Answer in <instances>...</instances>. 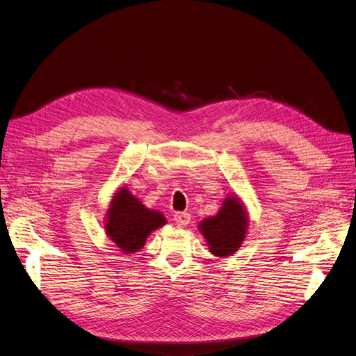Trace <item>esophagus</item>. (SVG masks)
<instances>
[{
    "instance_id": "esophagus-1",
    "label": "esophagus",
    "mask_w": 356,
    "mask_h": 356,
    "mask_svg": "<svg viewBox=\"0 0 356 356\" xmlns=\"http://www.w3.org/2000/svg\"><path fill=\"white\" fill-rule=\"evenodd\" d=\"M174 220L178 226H187L191 220V215L187 211H177L174 215Z\"/></svg>"
}]
</instances>
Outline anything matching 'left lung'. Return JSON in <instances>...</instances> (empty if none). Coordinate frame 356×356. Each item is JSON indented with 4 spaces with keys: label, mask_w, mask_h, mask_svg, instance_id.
<instances>
[{
    "label": "left lung",
    "mask_w": 356,
    "mask_h": 356,
    "mask_svg": "<svg viewBox=\"0 0 356 356\" xmlns=\"http://www.w3.org/2000/svg\"><path fill=\"white\" fill-rule=\"evenodd\" d=\"M200 231L207 239L210 252L218 257L234 254L245 238L247 216L238 198L227 197L216 216L204 219Z\"/></svg>",
    "instance_id": "1"
}]
</instances>
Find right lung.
<instances>
[{
    "mask_svg": "<svg viewBox=\"0 0 356 356\" xmlns=\"http://www.w3.org/2000/svg\"><path fill=\"white\" fill-rule=\"evenodd\" d=\"M106 216V232L124 252L140 250L147 235L166 222L162 213L146 209L125 188L113 197Z\"/></svg>",
    "mask_w": 356,
    "mask_h": 356,
    "instance_id": "right-lung-1",
    "label": "right lung"
}]
</instances>
